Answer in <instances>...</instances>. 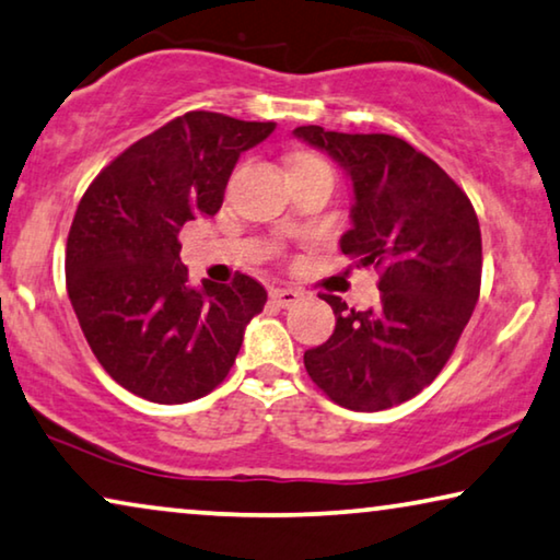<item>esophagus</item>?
Masks as SVG:
<instances>
[{
  "mask_svg": "<svg viewBox=\"0 0 560 560\" xmlns=\"http://www.w3.org/2000/svg\"><path fill=\"white\" fill-rule=\"evenodd\" d=\"M270 298L280 307H290V305H295V303H300V300H303V290H298V288H272Z\"/></svg>",
  "mask_w": 560,
  "mask_h": 560,
  "instance_id": "esophagus-1",
  "label": "esophagus"
}]
</instances>
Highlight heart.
Returning a JSON list of instances; mask_svg holds the SVG:
<instances>
[{"instance_id":"obj_1","label":"heart","mask_w":560,"mask_h":560,"mask_svg":"<svg viewBox=\"0 0 560 560\" xmlns=\"http://www.w3.org/2000/svg\"><path fill=\"white\" fill-rule=\"evenodd\" d=\"M313 156H298V161H311ZM298 161H295V164H298Z\"/></svg>"}]
</instances>
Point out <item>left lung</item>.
<instances>
[{
    "mask_svg": "<svg viewBox=\"0 0 560 560\" xmlns=\"http://www.w3.org/2000/svg\"><path fill=\"white\" fill-rule=\"evenodd\" d=\"M295 139L326 151L353 186L340 253L381 272V303L348 311L305 351L311 378L340 407L381 411L432 384L480 298L482 237L467 194L415 145L388 133L300 126Z\"/></svg>",
    "mask_w": 560,
    "mask_h": 560,
    "instance_id": "left-lung-1",
    "label": "left lung"
}]
</instances>
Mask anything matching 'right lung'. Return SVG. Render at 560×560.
I'll return each instance as SVG.
<instances>
[{
	"mask_svg": "<svg viewBox=\"0 0 560 560\" xmlns=\"http://www.w3.org/2000/svg\"><path fill=\"white\" fill-rule=\"evenodd\" d=\"M275 124L191 110L110 161L80 199L65 278L88 346L141 399L186 404L220 386L267 293L249 275L189 285L179 230L220 212L240 153Z\"/></svg>",
	"mask_w": 560,
	"mask_h": 560,
	"instance_id": "add662e5",
	"label": "right lung"
}]
</instances>
